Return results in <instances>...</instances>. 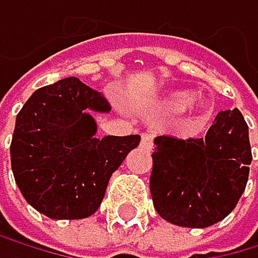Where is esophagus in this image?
Here are the masks:
<instances>
[{
	"mask_svg": "<svg viewBox=\"0 0 258 258\" xmlns=\"http://www.w3.org/2000/svg\"><path fill=\"white\" fill-rule=\"evenodd\" d=\"M152 142H153V136L149 134V132H144V134H142V147H145V149H150Z\"/></svg>",
	"mask_w": 258,
	"mask_h": 258,
	"instance_id": "34e87169",
	"label": "esophagus"
}]
</instances>
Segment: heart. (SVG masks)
<instances>
[{
	"mask_svg": "<svg viewBox=\"0 0 258 258\" xmlns=\"http://www.w3.org/2000/svg\"><path fill=\"white\" fill-rule=\"evenodd\" d=\"M166 108L171 113H182L187 108L196 109L197 100H194V97H192L190 93H185V92L173 93V95H169L166 100Z\"/></svg>",
	"mask_w": 258,
	"mask_h": 258,
	"instance_id": "obj_1",
	"label": "heart"
}]
</instances>
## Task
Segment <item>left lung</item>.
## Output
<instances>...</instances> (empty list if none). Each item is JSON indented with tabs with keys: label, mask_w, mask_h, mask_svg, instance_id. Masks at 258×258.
Returning <instances> with one entry per match:
<instances>
[{
	"label": "left lung",
	"mask_w": 258,
	"mask_h": 258,
	"mask_svg": "<svg viewBox=\"0 0 258 258\" xmlns=\"http://www.w3.org/2000/svg\"><path fill=\"white\" fill-rule=\"evenodd\" d=\"M150 194L169 223L207 228L234 210L249 179V127L237 108L220 111L205 137H155Z\"/></svg>",
	"instance_id": "1"
}]
</instances>
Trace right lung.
<instances>
[{"label": "right lung", "mask_w": 258, "mask_h": 258, "mask_svg": "<svg viewBox=\"0 0 258 258\" xmlns=\"http://www.w3.org/2000/svg\"><path fill=\"white\" fill-rule=\"evenodd\" d=\"M101 92L68 77L41 87L16 118L11 168L24 199L51 220L93 215L111 174L140 136L97 139L90 111H109Z\"/></svg>", "instance_id": "obj_1"}]
</instances>
